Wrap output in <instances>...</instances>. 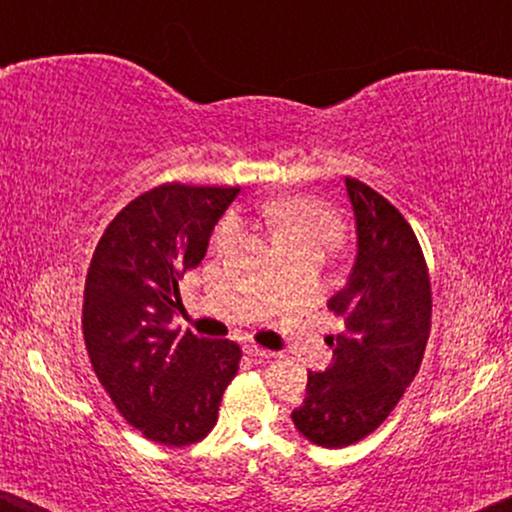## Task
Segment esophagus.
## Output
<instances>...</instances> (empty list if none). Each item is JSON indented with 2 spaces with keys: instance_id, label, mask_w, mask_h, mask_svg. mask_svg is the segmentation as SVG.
<instances>
[{
  "instance_id": "obj_1",
  "label": "esophagus",
  "mask_w": 512,
  "mask_h": 512,
  "mask_svg": "<svg viewBox=\"0 0 512 512\" xmlns=\"http://www.w3.org/2000/svg\"><path fill=\"white\" fill-rule=\"evenodd\" d=\"M244 352H247L249 356H258V359H270V356H275V352L258 347V345H254V342H247V345H244Z\"/></svg>"
}]
</instances>
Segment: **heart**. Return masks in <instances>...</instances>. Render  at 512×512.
I'll return each mask as SVG.
<instances>
[{
  "mask_svg": "<svg viewBox=\"0 0 512 512\" xmlns=\"http://www.w3.org/2000/svg\"><path fill=\"white\" fill-rule=\"evenodd\" d=\"M261 216L270 223L279 247L286 251L307 247V244L328 247L340 233V223L328 209L303 198L272 202L261 209ZM237 230H240V223L235 216H228L216 230V244L226 247L237 237Z\"/></svg>",
  "mask_w": 512,
  "mask_h": 512,
  "instance_id": "obj_1",
  "label": "heart"
}]
</instances>
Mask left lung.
<instances>
[{
  "label": "left lung",
  "mask_w": 512,
  "mask_h": 512,
  "mask_svg": "<svg viewBox=\"0 0 512 512\" xmlns=\"http://www.w3.org/2000/svg\"><path fill=\"white\" fill-rule=\"evenodd\" d=\"M356 256L328 307L345 328L328 335L333 366L307 373L305 401L291 412L303 436L347 447L373 433L422 366L431 328V284L410 223L387 198L345 179Z\"/></svg>",
  "instance_id": "left-lung-1"
}]
</instances>
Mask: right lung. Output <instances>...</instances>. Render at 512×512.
<instances>
[{
  "label": "right lung",
  "mask_w": 512,
  "mask_h": 512,
  "mask_svg": "<svg viewBox=\"0 0 512 512\" xmlns=\"http://www.w3.org/2000/svg\"><path fill=\"white\" fill-rule=\"evenodd\" d=\"M240 188L163 184L104 230L83 293V338L118 412L153 443H198L219 419L240 347L172 328L179 279L207 254Z\"/></svg>",
  "instance_id": "right-lung-1"
}]
</instances>
